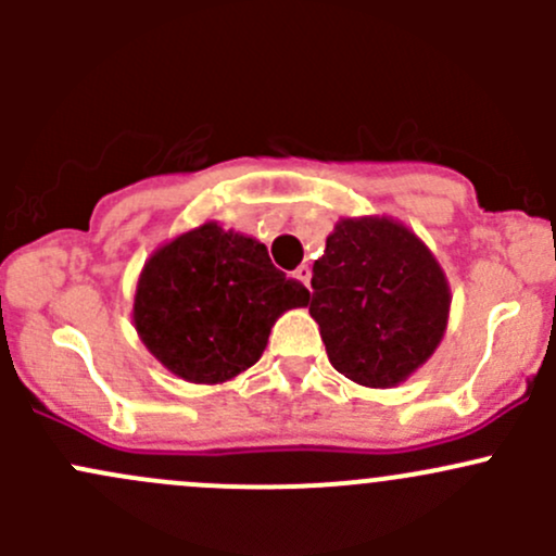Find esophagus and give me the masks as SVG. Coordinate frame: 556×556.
I'll use <instances>...</instances> for the list:
<instances>
[{
	"instance_id": "1",
	"label": "esophagus",
	"mask_w": 556,
	"mask_h": 556,
	"mask_svg": "<svg viewBox=\"0 0 556 556\" xmlns=\"http://www.w3.org/2000/svg\"><path fill=\"white\" fill-rule=\"evenodd\" d=\"M295 279H299L301 285H306V288H309V282H312V268L306 266V263H304V266H299V268H295Z\"/></svg>"
}]
</instances>
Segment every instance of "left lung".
<instances>
[{
  "instance_id": "left-lung-1",
  "label": "left lung",
  "mask_w": 556,
  "mask_h": 556,
  "mask_svg": "<svg viewBox=\"0 0 556 556\" xmlns=\"http://www.w3.org/2000/svg\"><path fill=\"white\" fill-rule=\"evenodd\" d=\"M312 290L325 352L357 384L403 382L444 336V271L406 226L387 217L341 220L314 261Z\"/></svg>"
}]
</instances>
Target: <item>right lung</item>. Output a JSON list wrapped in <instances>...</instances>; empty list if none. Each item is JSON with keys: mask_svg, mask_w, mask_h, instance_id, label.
Here are the masks:
<instances>
[{"mask_svg": "<svg viewBox=\"0 0 556 556\" xmlns=\"http://www.w3.org/2000/svg\"><path fill=\"white\" fill-rule=\"evenodd\" d=\"M306 304L261 242L204 223L144 263L134 325L172 374L215 384L255 366L279 314Z\"/></svg>", "mask_w": 556, "mask_h": 556, "instance_id": "1", "label": "right lung"}]
</instances>
